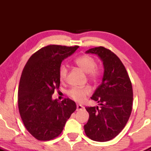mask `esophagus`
Returning <instances> with one entry per match:
<instances>
[{
    "mask_svg": "<svg viewBox=\"0 0 151 151\" xmlns=\"http://www.w3.org/2000/svg\"><path fill=\"white\" fill-rule=\"evenodd\" d=\"M84 109V106L81 104H77V110H81V109Z\"/></svg>",
    "mask_w": 151,
    "mask_h": 151,
    "instance_id": "1",
    "label": "esophagus"
}]
</instances>
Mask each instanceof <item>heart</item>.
I'll list each match as a JSON object with an SVG mask.
<instances>
[{"label": "heart", "mask_w": 151, "mask_h": 151, "mask_svg": "<svg viewBox=\"0 0 151 151\" xmlns=\"http://www.w3.org/2000/svg\"><path fill=\"white\" fill-rule=\"evenodd\" d=\"M76 64L82 68L83 71L87 72L88 77L91 80L96 81L101 77L102 70L99 66H96V59L90 55H83L79 56L74 60ZM68 74V68L65 64H61L59 68V78L61 81H64ZM91 90L89 87L85 86L79 88L73 87L67 92V94L71 99L78 102L84 101L85 97L89 95Z\"/></svg>", "instance_id": "obj_1"}]
</instances>
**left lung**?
<instances>
[{"mask_svg":"<svg viewBox=\"0 0 151 151\" xmlns=\"http://www.w3.org/2000/svg\"><path fill=\"white\" fill-rule=\"evenodd\" d=\"M98 55L104 65L102 83L91 99L100 106H86L89 119L84 126L92 140L106 142L115 138L127 123L132 110L133 90L127 71L119 58L104 47L87 50Z\"/></svg>","mask_w":151,"mask_h":151,"instance_id":"1","label":"left lung"}]
</instances>
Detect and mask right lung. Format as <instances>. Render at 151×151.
Here are the masks:
<instances>
[{"label": "right lung", "instance_id": "add662e5", "mask_svg": "<svg viewBox=\"0 0 151 151\" xmlns=\"http://www.w3.org/2000/svg\"><path fill=\"white\" fill-rule=\"evenodd\" d=\"M78 46L50 45L32 55L25 64L18 88V108L24 126L33 137L48 141L58 137L76 110L75 102H61L52 96L60 86L59 68Z\"/></svg>", "mask_w": 151, "mask_h": 151}]
</instances>
